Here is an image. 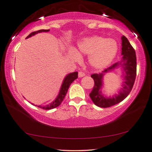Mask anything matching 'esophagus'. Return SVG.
<instances>
[{"label":"esophagus","mask_w":152,"mask_h":152,"mask_svg":"<svg viewBox=\"0 0 152 152\" xmlns=\"http://www.w3.org/2000/svg\"><path fill=\"white\" fill-rule=\"evenodd\" d=\"M78 76L79 77H82L85 76V73H84L83 71H79L78 73Z\"/></svg>","instance_id":"34e87169"}]
</instances>
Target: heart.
Here are the masks:
<instances>
[{"label": "heart", "mask_w": 152, "mask_h": 152, "mask_svg": "<svg viewBox=\"0 0 152 152\" xmlns=\"http://www.w3.org/2000/svg\"><path fill=\"white\" fill-rule=\"evenodd\" d=\"M78 52L91 55V64L96 68H101L108 65L115 58L118 52V45L113 40L101 37H92L79 42ZM72 56L77 60L79 59V56L75 52H72Z\"/></svg>", "instance_id": "1"}]
</instances>
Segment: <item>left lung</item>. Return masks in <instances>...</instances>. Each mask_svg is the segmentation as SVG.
I'll return each instance as SVG.
<instances>
[{
  "mask_svg": "<svg viewBox=\"0 0 152 152\" xmlns=\"http://www.w3.org/2000/svg\"><path fill=\"white\" fill-rule=\"evenodd\" d=\"M122 54L123 56L122 61L112 64L111 66L104 70L102 73L99 75L92 74L91 75V77L94 79V86L92 92H90V96L93 102L98 107L107 108V107H110L118 104L128 96L134 86L137 75V57L135 50L125 36L122 37ZM120 65H122L126 73L123 88L118 95L114 96L113 98L106 99L101 94V92L99 91L102 85V78L103 73L113 69Z\"/></svg>",
  "mask_w": 152,
  "mask_h": 152,
  "instance_id": "1",
  "label": "left lung"
}]
</instances>
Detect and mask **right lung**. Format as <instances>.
<instances>
[{"mask_svg": "<svg viewBox=\"0 0 152 152\" xmlns=\"http://www.w3.org/2000/svg\"><path fill=\"white\" fill-rule=\"evenodd\" d=\"M49 30H37V31L32 32L29 34L28 36L26 37V39L28 38V37H32V35H34L35 34L39 33V32H48ZM77 77H78V73H77V72H74V73L69 74L68 75H67L66 77L64 78V81H63V83L62 84L61 89H60L59 94H58V97L56 98V99L54 101L52 102V103H51L50 104H49V105L43 106V107H42V106H37V107H39V108H41V109H45V110H49V109H53V108H56V107L59 106L60 104L62 103V100H64L65 96H66L67 92H68V90H69V88L70 85H71L72 82H73L75 79H76Z\"/></svg>", "mask_w": 152, "mask_h": 152, "instance_id": "obj_1", "label": "right lung"}]
</instances>
